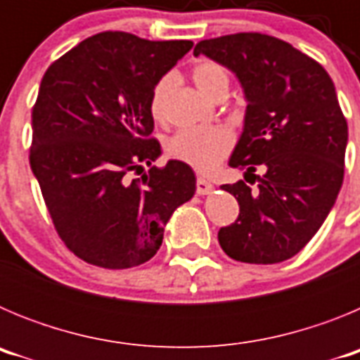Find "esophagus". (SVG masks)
<instances>
[{
  "label": "esophagus",
  "instance_id": "esophagus-1",
  "mask_svg": "<svg viewBox=\"0 0 360 360\" xmlns=\"http://www.w3.org/2000/svg\"><path fill=\"white\" fill-rule=\"evenodd\" d=\"M214 189L211 182H207L205 178H196V195H209Z\"/></svg>",
  "mask_w": 360,
  "mask_h": 360
}]
</instances>
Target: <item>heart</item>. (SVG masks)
Instances as JSON below:
<instances>
[{
  "label": "heart",
  "instance_id": "obj_1",
  "mask_svg": "<svg viewBox=\"0 0 360 360\" xmlns=\"http://www.w3.org/2000/svg\"><path fill=\"white\" fill-rule=\"evenodd\" d=\"M193 81L207 97L216 98L229 90L231 75L221 63L202 59L193 66ZM174 84L171 73L162 75L149 95V111L157 120L164 119L165 101ZM232 135L225 128H186L174 133L167 142V153L200 173H209L232 149Z\"/></svg>",
  "mask_w": 360,
  "mask_h": 360
}]
</instances>
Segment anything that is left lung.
<instances>
[{"label":"left lung","mask_w":360,"mask_h":360,"mask_svg":"<svg viewBox=\"0 0 360 360\" xmlns=\"http://www.w3.org/2000/svg\"><path fill=\"white\" fill-rule=\"evenodd\" d=\"M236 73L247 97L245 128L231 167L257 187L225 184L240 205L218 241L229 257L272 265L295 256L335 203L345 178L348 124L328 72L287 41L240 32L203 39L195 56ZM262 167V177L254 175Z\"/></svg>","instance_id":"8db88e82"}]
</instances>
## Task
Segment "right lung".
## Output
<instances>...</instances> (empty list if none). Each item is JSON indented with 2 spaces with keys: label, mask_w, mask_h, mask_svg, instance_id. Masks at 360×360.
<instances>
[{
  "label": "right lung",
  "mask_w": 360,
  "mask_h": 360,
  "mask_svg": "<svg viewBox=\"0 0 360 360\" xmlns=\"http://www.w3.org/2000/svg\"><path fill=\"white\" fill-rule=\"evenodd\" d=\"M191 49L193 41L101 32L44 72L28 158L57 234L82 262L142 265L160 249L174 209L195 195V173L180 160L140 174L160 155L153 86Z\"/></svg>",
  "instance_id": "right-lung-1"
}]
</instances>
